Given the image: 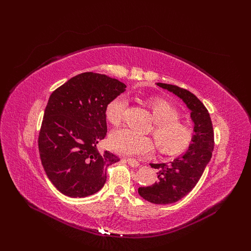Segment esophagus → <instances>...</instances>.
I'll use <instances>...</instances> for the list:
<instances>
[{"mask_svg": "<svg viewBox=\"0 0 251 251\" xmlns=\"http://www.w3.org/2000/svg\"><path fill=\"white\" fill-rule=\"evenodd\" d=\"M126 162L130 164L132 168H137V166H139V162L137 160H135V159H131V158H127L126 159Z\"/></svg>", "mask_w": 251, "mask_h": 251, "instance_id": "1", "label": "esophagus"}]
</instances>
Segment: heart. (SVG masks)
<instances>
[{
    "instance_id": "obj_1",
    "label": "heart",
    "mask_w": 251,
    "mask_h": 251,
    "mask_svg": "<svg viewBox=\"0 0 251 251\" xmlns=\"http://www.w3.org/2000/svg\"><path fill=\"white\" fill-rule=\"evenodd\" d=\"M147 103L154 120L153 133L158 150L162 154L175 156L185 151L193 143V127L179 120L180 113L174 104L159 96H151ZM126 98L117 96L105 108V118L113 126L123 123L126 108ZM110 147L120 155L134 156L148 154L154 149V142L149 136L138 135L130 128L114 131L109 138Z\"/></svg>"
}]
</instances>
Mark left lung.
<instances>
[{"label": "left lung", "instance_id": "1", "mask_svg": "<svg viewBox=\"0 0 251 251\" xmlns=\"http://www.w3.org/2000/svg\"><path fill=\"white\" fill-rule=\"evenodd\" d=\"M157 86L182 100L191 111L194 123L195 137L185 153L170 162L150 163L158 170V181L151 186L138 188V194L144 200L154 204H171L183 198L198 183L214 150V130L207 109L196 95L168 83L157 82Z\"/></svg>", "mask_w": 251, "mask_h": 251}]
</instances>
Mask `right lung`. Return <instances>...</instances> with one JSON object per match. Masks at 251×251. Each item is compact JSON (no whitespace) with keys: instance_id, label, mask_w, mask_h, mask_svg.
<instances>
[{"instance_id":"1","label":"right lung","mask_w":251,"mask_h":251,"mask_svg":"<svg viewBox=\"0 0 251 251\" xmlns=\"http://www.w3.org/2000/svg\"><path fill=\"white\" fill-rule=\"evenodd\" d=\"M126 86L104 74L76 75L53 92L45 109L39 151L47 177L71 198L97 193L107 181V168L119 158L97 150L107 135L105 108Z\"/></svg>"}]
</instances>
